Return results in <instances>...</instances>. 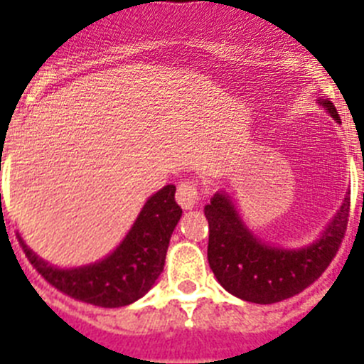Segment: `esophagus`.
I'll use <instances>...</instances> for the list:
<instances>
[{
  "label": "esophagus",
  "mask_w": 364,
  "mask_h": 364,
  "mask_svg": "<svg viewBox=\"0 0 364 364\" xmlns=\"http://www.w3.org/2000/svg\"><path fill=\"white\" fill-rule=\"evenodd\" d=\"M176 202H178L184 210H191L198 204V188L193 180H184L180 182L176 188Z\"/></svg>",
  "instance_id": "obj_1"
}]
</instances>
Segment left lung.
<instances>
[{
	"label": "left lung",
	"mask_w": 364,
	"mask_h": 364,
	"mask_svg": "<svg viewBox=\"0 0 364 364\" xmlns=\"http://www.w3.org/2000/svg\"><path fill=\"white\" fill-rule=\"evenodd\" d=\"M339 122L330 100L319 102ZM210 224L208 260L215 277L235 297L257 304H272L301 294L330 266L345 239L350 197L324 230L319 240L301 250H282L257 239L244 226L228 195L217 193L204 208Z\"/></svg>",
	"instance_id": "obj_1"
}]
</instances>
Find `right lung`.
Listing matches in <instances>:
<instances>
[{"label":"right lung","instance_id":"obj_1","mask_svg":"<svg viewBox=\"0 0 364 364\" xmlns=\"http://www.w3.org/2000/svg\"><path fill=\"white\" fill-rule=\"evenodd\" d=\"M175 191L169 184L154 193L120 246L95 264L60 269L32 253L19 237L21 247L41 277L62 294L102 308L127 306L144 297L162 273L169 239L182 215Z\"/></svg>","mask_w":364,"mask_h":364}]
</instances>
